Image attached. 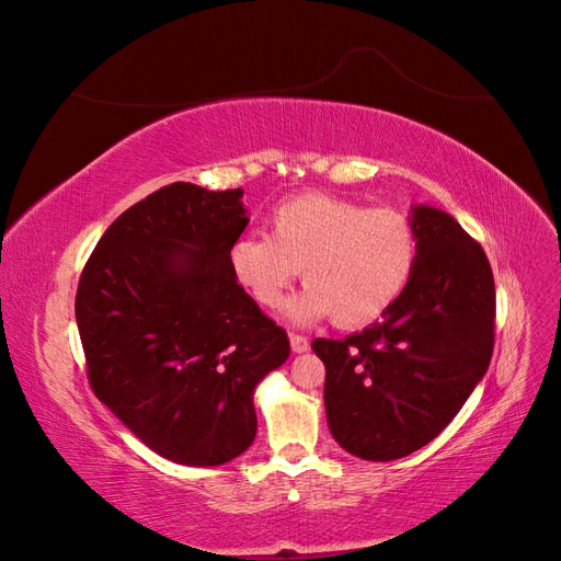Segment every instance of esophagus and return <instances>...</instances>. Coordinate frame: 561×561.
Masks as SVG:
<instances>
[{"mask_svg": "<svg viewBox=\"0 0 561 561\" xmlns=\"http://www.w3.org/2000/svg\"><path fill=\"white\" fill-rule=\"evenodd\" d=\"M290 344H293V351H295V353H304V351H309V339L304 336V334L290 332Z\"/></svg>", "mask_w": 561, "mask_h": 561, "instance_id": "esophagus-1", "label": "esophagus"}]
</instances>
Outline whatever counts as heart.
Segmentation results:
<instances>
[{
	"instance_id": "1",
	"label": "heart",
	"mask_w": 561,
	"mask_h": 561,
	"mask_svg": "<svg viewBox=\"0 0 561 561\" xmlns=\"http://www.w3.org/2000/svg\"><path fill=\"white\" fill-rule=\"evenodd\" d=\"M264 227L266 236L233 241L229 264L264 309L278 307L301 271L307 287L287 304L295 320L332 313L342 328L369 325L404 293L419 257L414 222L402 210L330 194L287 198Z\"/></svg>"
}]
</instances>
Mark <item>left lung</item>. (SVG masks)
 Listing matches in <instances>:
<instances>
[{
	"label": "left lung",
	"mask_w": 561,
	"mask_h": 561,
	"mask_svg": "<svg viewBox=\"0 0 561 561\" xmlns=\"http://www.w3.org/2000/svg\"><path fill=\"white\" fill-rule=\"evenodd\" d=\"M419 257L379 322L346 339H313L325 365L334 439L365 461L428 445L480 383L494 353L496 287L482 245L456 219L416 206Z\"/></svg>",
	"instance_id": "8db88e82"
}]
</instances>
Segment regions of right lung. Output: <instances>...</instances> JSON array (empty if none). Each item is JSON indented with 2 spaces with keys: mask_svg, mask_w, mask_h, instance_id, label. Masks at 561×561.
Listing matches in <instances>:
<instances>
[{
  "mask_svg": "<svg viewBox=\"0 0 561 561\" xmlns=\"http://www.w3.org/2000/svg\"><path fill=\"white\" fill-rule=\"evenodd\" d=\"M241 196L161 186L114 219L77 287L93 393L182 466H222L252 445L254 386L290 355L229 264L248 227Z\"/></svg>",
  "mask_w": 561,
  "mask_h": 561,
  "instance_id": "obj_1",
  "label": "right lung"
}]
</instances>
